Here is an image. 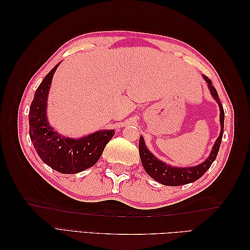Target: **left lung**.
I'll use <instances>...</instances> for the list:
<instances>
[{
	"label": "left lung",
	"mask_w": 250,
	"mask_h": 250,
	"mask_svg": "<svg viewBox=\"0 0 250 250\" xmlns=\"http://www.w3.org/2000/svg\"><path fill=\"white\" fill-rule=\"evenodd\" d=\"M204 80L208 82V85L209 88V92L214 99L217 101L219 107H220V124H221V131L217 141L214 144V147L211 149V152L209 156L204 161L202 164L195 166V167H187V168H177L172 167L170 165L163 163L162 161L157 160V158L150 152L148 148L145 145L143 137L140 138L139 142V151H140V157L143 164V167L147 172L150 177H152L154 180L161 183L165 186H171V187H177L193 183V181L199 179L204 173H206L209 167L216 160L219 148L221 145L222 135H223V128H224V110L223 106L220 102V99L218 97V93L216 88L211 84L210 79L208 77L203 76Z\"/></svg>",
	"instance_id": "left-lung-1"
}]
</instances>
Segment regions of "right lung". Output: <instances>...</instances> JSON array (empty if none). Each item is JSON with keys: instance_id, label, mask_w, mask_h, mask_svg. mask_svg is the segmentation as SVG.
I'll return each mask as SVG.
<instances>
[{"instance_id": "obj_1", "label": "right lung", "mask_w": 250, "mask_h": 250, "mask_svg": "<svg viewBox=\"0 0 250 250\" xmlns=\"http://www.w3.org/2000/svg\"><path fill=\"white\" fill-rule=\"evenodd\" d=\"M59 63L47 74L36 89L30 105L29 134L44 164L60 173L75 174L93 167L115 131L101 130L81 139H70L60 135L49 125L46 115L47 99L53 75Z\"/></svg>"}]
</instances>
